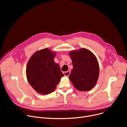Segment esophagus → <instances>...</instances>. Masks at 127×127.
Here are the masks:
<instances>
[{
    "label": "esophagus",
    "mask_w": 127,
    "mask_h": 127,
    "mask_svg": "<svg viewBox=\"0 0 127 127\" xmlns=\"http://www.w3.org/2000/svg\"><path fill=\"white\" fill-rule=\"evenodd\" d=\"M70 73H71V72H70V71H69V70H68V71H66V72H63L64 74L66 76H69V75H70Z\"/></svg>",
    "instance_id": "obj_1"
}]
</instances>
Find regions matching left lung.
I'll use <instances>...</instances> for the list:
<instances>
[{
	"mask_svg": "<svg viewBox=\"0 0 127 127\" xmlns=\"http://www.w3.org/2000/svg\"><path fill=\"white\" fill-rule=\"evenodd\" d=\"M73 68L69 78L74 87L79 91L88 92L95 85L99 76V68L94 54L82 48L70 52Z\"/></svg>",
	"mask_w": 127,
	"mask_h": 127,
	"instance_id": "obj_1",
	"label": "left lung"
}]
</instances>
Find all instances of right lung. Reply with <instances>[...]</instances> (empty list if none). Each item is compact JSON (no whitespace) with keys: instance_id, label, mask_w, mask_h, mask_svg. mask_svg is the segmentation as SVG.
Segmentation results:
<instances>
[{"instance_id":"obj_1","label":"right lung","mask_w":127,"mask_h":127,"mask_svg":"<svg viewBox=\"0 0 127 127\" xmlns=\"http://www.w3.org/2000/svg\"><path fill=\"white\" fill-rule=\"evenodd\" d=\"M55 56V52L45 48L34 53L28 61L27 79L35 91L41 95L53 92L64 76L59 64L54 62Z\"/></svg>"}]
</instances>
